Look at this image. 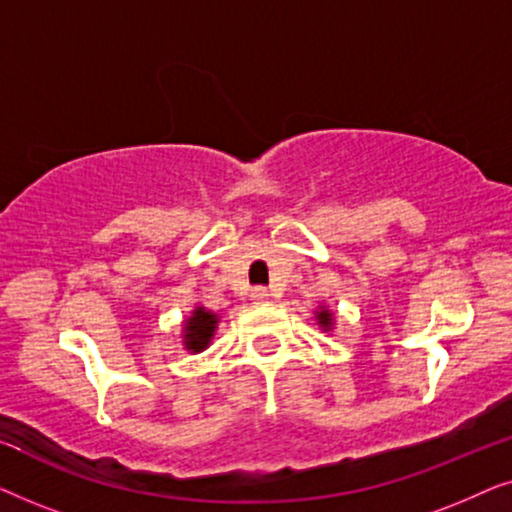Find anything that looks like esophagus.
Returning a JSON list of instances; mask_svg holds the SVG:
<instances>
[{
    "instance_id": "34e87169",
    "label": "esophagus",
    "mask_w": 512,
    "mask_h": 512,
    "mask_svg": "<svg viewBox=\"0 0 512 512\" xmlns=\"http://www.w3.org/2000/svg\"><path fill=\"white\" fill-rule=\"evenodd\" d=\"M272 296V293L265 289V286H256L254 291H251V298L258 300V303H263V300H268Z\"/></svg>"
}]
</instances>
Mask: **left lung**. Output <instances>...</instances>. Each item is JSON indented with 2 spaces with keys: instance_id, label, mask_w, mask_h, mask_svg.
Masks as SVG:
<instances>
[{
  "instance_id": "1",
  "label": "left lung",
  "mask_w": 512,
  "mask_h": 512,
  "mask_svg": "<svg viewBox=\"0 0 512 512\" xmlns=\"http://www.w3.org/2000/svg\"><path fill=\"white\" fill-rule=\"evenodd\" d=\"M317 319H319V324L324 326V328H331L333 317H331V312H328V310H321V312L317 314Z\"/></svg>"
}]
</instances>
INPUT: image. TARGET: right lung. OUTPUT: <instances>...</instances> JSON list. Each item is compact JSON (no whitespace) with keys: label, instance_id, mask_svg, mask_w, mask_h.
<instances>
[{"label":"right lung","instance_id":"1","mask_svg":"<svg viewBox=\"0 0 512 512\" xmlns=\"http://www.w3.org/2000/svg\"><path fill=\"white\" fill-rule=\"evenodd\" d=\"M214 328H216V314L207 312L205 307H198V310L193 312V317L186 319V328H184L186 349H193V352L205 349L209 345V340H212Z\"/></svg>","mask_w":512,"mask_h":512}]
</instances>
